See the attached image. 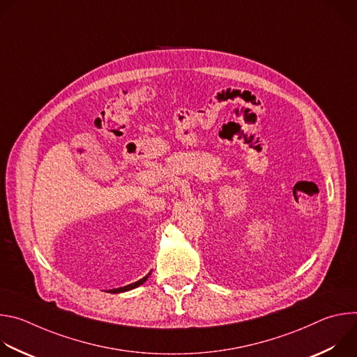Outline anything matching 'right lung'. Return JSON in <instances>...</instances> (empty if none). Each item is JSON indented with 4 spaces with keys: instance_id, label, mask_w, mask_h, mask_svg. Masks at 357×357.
I'll return each mask as SVG.
<instances>
[{
    "instance_id": "right-lung-1",
    "label": "right lung",
    "mask_w": 357,
    "mask_h": 357,
    "mask_svg": "<svg viewBox=\"0 0 357 357\" xmlns=\"http://www.w3.org/2000/svg\"><path fill=\"white\" fill-rule=\"evenodd\" d=\"M148 275H149V274H148ZM148 275H146V277H144L142 280H139V281L134 282V284H130V285H126V287H121V288H117V289H110L109 292H112V294H116V292H121V291H128V289H131V288H135V287L141 285L142 282H145V281H146V278H148Z\"/></svg>"
}]
</instances>
